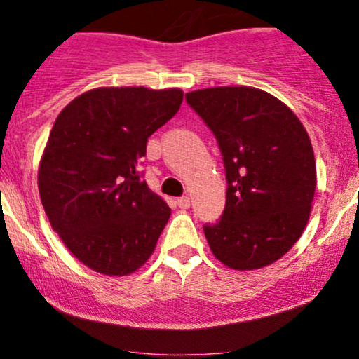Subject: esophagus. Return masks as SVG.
<instances>
[{
	"mask_svg": "<svg viewBox=\"0 0 359 359\" xmlns=\"http://www.w3.org/2000/svg\"><path fill=\"white\" fill-rule=\"evenodd\" d=\"M177 205H179L180 209H189L191 208V199H189L187 196L179 197V199H177Z\"/></svg>",
	"mask_w": 359,
	"mask_h": 359,
	"instance_id": "34e87169",
	"label": "esophagus"
}]
</instances>
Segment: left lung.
<instances>
[{
	"instance_id": "left-lung-1",
	"label": "left lung",
	"mask_w": 359,
	"mask_h": 359,
	"mask_svg": "<svg viewBox=\"0 0 359 359\" xmlns=\"http://www.w3.org/2000/svg\"><path fill=\"white\" fill-rule=\"evenodd\" d=\"M219 145L226 205L204 234L212 255L233 270H258L297 243L311 216L316 158L294 111L248 86L185 94Z\"/></svg>"
}]
</instances>
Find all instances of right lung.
I'll return each mask as SVG.
<instances>
[{"instance_id": "obj_1", "label": "right lung", "mask_w": 359, "mask_h": 359, "mask_svg": "<svg viewBox=\"0 0 359 359\" xmlns=\"http://www.w3.org/2000/svg\"><path fill=\"white\" fill-rule=\"evenodd\" d=\"M180 89L97 88L53 123L39 191L53 231L97 273H133L154 253L170 208L138 172L147 142L180 109Z\"/></svg>"}]
</instances>
